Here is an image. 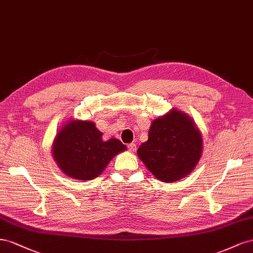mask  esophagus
<instances>
[{
	"label": "esophagus",
	"instance_id": "obj_1",
	"mask_svg": "<svg viewBox=\"0 0 253 253\" xmlns=\"http://www.w3.org/2000/svg\"><path fill=\"white\" fill-rule=\"evenodd\" d=\"M127 147H128V149L130 150V151H135V149H136V145H135L134 143H130V144H128Z\"/></svg>",
	"mask_w": 253,
	"mask_h": 253
}]
</instances>
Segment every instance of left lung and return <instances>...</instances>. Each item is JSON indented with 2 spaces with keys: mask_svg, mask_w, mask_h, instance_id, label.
I'll return each mask as SVG.
<instances>
[{
  "mask_svg": "<svg viewBox=\"0 0 253 253\" xmlns=\"http://www.w3.org/2000/svg\"><path fill=\"white\" fill-rule=\"evenodd\" d=\"M201 149L203 139L194 123L185 113L172 110L153 122L138 156L155 177L172 182L195 169Z\"/></svg>",
  "mask_w": 253,
  "mask_h": 253,
  "instance_id": "8db88e82",
  "label": "left lung"
}]
</instances>
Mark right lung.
Instances as JSON below:
<instances>
[{
  "label": "right lung",
  "mask_w": 253,
  "mask_h": 253,
  "mask_svg": "<svg viewBox=\"0 0 253 253\" xmlns=\"http://www.w3.org/2000/svg\"><path fill=\"white\" fill-rule=\"evenodd\" d=\"M95 124L72 121L57 134L53 156L60 169L77 180H90L102 174L111 159L126 146L120 140H102Z\"/></svg>",
  "instance_id": "1"
}]
</instances>
